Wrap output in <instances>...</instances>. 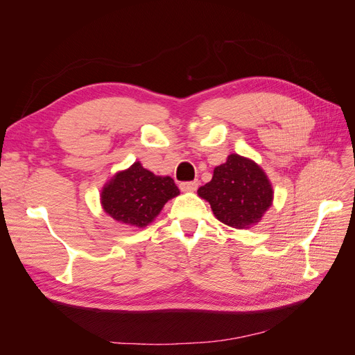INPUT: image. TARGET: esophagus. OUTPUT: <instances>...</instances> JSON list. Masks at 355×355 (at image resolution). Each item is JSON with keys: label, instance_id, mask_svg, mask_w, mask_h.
I'll list each match as a JSON object with an SVG mask.
<instances>
[{"label": "esophagus", "instance_id": "esophagus-1", "mask_svg": "<svg viewBox=\"0 0 355 355\" xmlns=\"http://www.w3.org/2000/svg\"><path fill=\"white\" fill-rule=\"evenodd\" d=\"M180 191L184 192H194L198 188V180H192V182H182L179 185Z\"/></svg>", "mask_w": 355, "mask_h": 355}]
</instances>
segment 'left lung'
<instances>
[{
  "instance_id": "obj_1",
  "label": "left lung",
  "mask_w": 355,
  "mask_h": 355,
  "mask_svg": "<svg viewBox=\"0 0 355 355\" xmlns=\"http://www.w3.org/2000/svg\"><path fill=\"white\" fill-rule=\"evenodd\" d=\"M197 192L209 201L218 220L237 230L261 222L274 200L272 185L262 167L239 154L228 155L227 163L214 167L211 180Z\"/></svg>"
}]
</instances>
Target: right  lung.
I'll use <instances>...</instances> for the list:
<instances>
[{
	"label": "right lung",
	"mask_w": 355,
	"mask_h": 355,
	"mask_svg": "<svg viewBox=\"0 0 355 355\" xmlns=\"http://www.w3.org/2000/svg\"><path fill=\"white\" fill-rule=\"evenodd\" d=\"M179 194L170 176H157L136 161L106 182L101 191V204L114 220L145 228L154 222L164 204Z\"/></svg>",
	"instance_id": "right-lung-1"
}]
</instances>
